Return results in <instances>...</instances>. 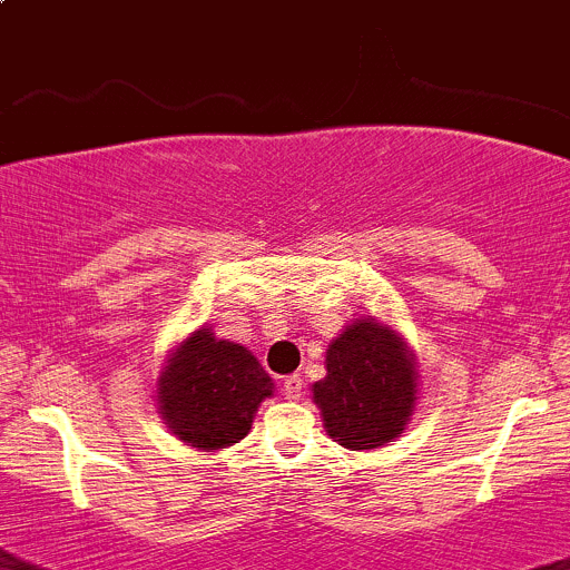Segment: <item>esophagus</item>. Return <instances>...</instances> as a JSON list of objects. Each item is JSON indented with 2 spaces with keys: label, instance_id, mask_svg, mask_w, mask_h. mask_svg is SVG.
Returning a JSON list of instances; mask_svg holds the SVG:
<instances>
[{
  "label": "esophagus",
  "instance_id": "obj_1",
  "mask_svg": "<svg viewBox=\"0 0 570 570\" xmlns=\"http://www.w3.org/2000/svg\"><path fill=\"white\" fill-rule=\"evenodd\" d=\"M302 386H304V379H302V375H298V373L285 375V381H283V392H285L287 401H298V397H302Z\"/></svg>",
  "mask_w": 570,
  "mask_h": 570
}]
</instances>
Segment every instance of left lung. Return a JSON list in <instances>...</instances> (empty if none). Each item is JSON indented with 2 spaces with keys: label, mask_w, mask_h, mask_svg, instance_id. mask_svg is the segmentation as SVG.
I'll return each instance as SVG.
<instances>
[{
  "label": "left lung",
  "mask_w": 570,
  "mask_h": 570,
  "mask_svg": "<svg viewBox=\"0 0 570 570\" xmlns=\"http://www.w3.org/2000/svg\"><path fill=\"white\" fill-rule=\"evenodd\" d=\"M313 401L328 436L348 450H373L409 425L416 403L414 354L406 340L379 321L360 318L326 348V379Z\"/></svg>",
  "instance_id": "left-lung-1"
}]
</instances>
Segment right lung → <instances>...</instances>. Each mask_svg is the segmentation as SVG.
Segmentation results:
<instances>
[{
	"label": "right lung",
	"mask_w": 570,
	"mask_h": 570,
	"mask_svg": "<svg viewBox=\"0 0 570 570\" xmlns=\"http://www.w3.org/2000/svg\"><path fill=\"white\" fill-rule=\"evenodd\" d=\"M158 414L189 448L214 453L242 442L274 384L261 362L230 340L197 328L158 375Z\"/></svg>",
	"instance_id": "add662e5"
}]
</instances>
